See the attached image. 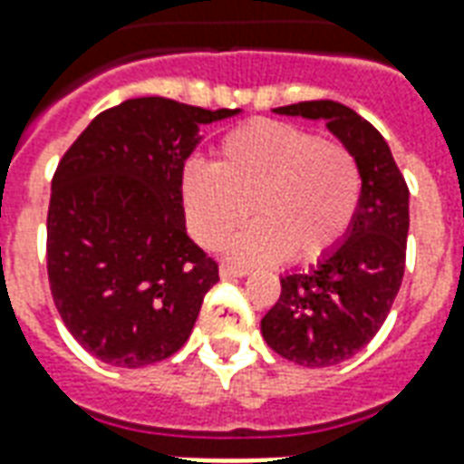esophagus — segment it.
<instances>
[{
    "instance_id": "34e87169",
    "label": "esophagus",
    "mask_w": 464,
    "mask_h": 464,
    "mask_svg": "<svg viewBox=\"0 0 464 464\" xmlns=\"http://www.w3.org/2000/svg\"><path fill=\"white\" fill-rule=\"evenodd\" d=\"M218 273H221V278H243L248 271L241 268V266H233V263H221Z\"/></svg>"
}]
</instances>
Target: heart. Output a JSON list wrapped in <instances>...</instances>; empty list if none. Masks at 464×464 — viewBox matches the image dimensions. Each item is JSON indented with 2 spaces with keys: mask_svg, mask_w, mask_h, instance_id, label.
<instances>
[{
  "mask_svg": "<svg viewBox=\"0 0 464 464\" xmlns=\"http://www.w3.org/2000/svg\"><path fill=\"white\" fill-rule=\"evenodd\" d=\"M358 163L335 141L295 123L258 119L233 129L218 143V161L183 166L181 198L193 238L218 248L231 243L241 263L315 261L348 233L360 203Z\"/></svg>",
  "mask_w": 464,
  "mask_h": 464,
  "instance_id": "b5f03b06",
  "label": "heart"
}]
</instances>
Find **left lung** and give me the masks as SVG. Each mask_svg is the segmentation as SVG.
<instances>
[{
    "label": "left lung",
    "instance_id": "obj_1",
    "mask_svg": "<svg viewBox=\"0 0 464 464\" xmlns=\"http://www.w3.org/2000/svg\"><path fill=\"white\" fill-rule=\"evenodd\" d=\"M281 116L325 121L358 163L360 203L348 233L303 273H285L261 333L278 355L305 368L353 358L388 318L405 273L410 193L380 131L338 102H301Z\"/></svg>",
    "mask_w": 464,
    "mask_h": 464
}]
</instances>
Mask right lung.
<instances>
[{"instance_id": "obj_1", "label": "right lung", "mask_w": 464, "mask_h": 464, "mask_svg": "<svg viewBox=\"0 0 464 464\" xmlns=\"http://www.w3.org/2000/svg\"><path fill=\"white\" fill-rule=\"evenodd\" d=\"M238 114L129 99L96 116L56 166L49 285L64 325L94 358L143 368L188 341L218 266L186 233L183 163L201 126Z\"/></svg>"}]
</instances>
